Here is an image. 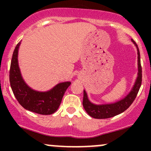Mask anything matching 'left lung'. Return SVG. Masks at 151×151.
<instances>
[{
	"instance_id": "8db88e82",
	"label": "left lung",
	"mask_w": 151,
	"mask_h": 151,
	"mask_svg": "<svg viewBox=\"0 0 151 151\" xmlns=\"http://www.w3.org/2000/svg\"><path fill=\"white\" fill-rule=\"evenodd\" d=\"M134 45L137 49L138 55V73L137 77L135 81L131 91L127 95L121 99L113 103L102 104H96L91 102L88 98V95L85 90H84V98H83V106L90 116L94 119H109L115 116L119 115L126 111L136 99L140 87L141 86L142 81V69L141 65V58H140V52L138 45L133 39H131Z\"/></svg>"
}]
</instances>
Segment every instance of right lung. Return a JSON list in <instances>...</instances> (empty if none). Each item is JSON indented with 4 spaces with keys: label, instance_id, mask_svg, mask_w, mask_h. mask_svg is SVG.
Here are the masks:
<instances>
[{
    "label": "right lung",
    "instance_id": "add662e5",
    "mask_svg": "<svg viewBox=\"0 0 151 151\" xmlns=\"http://www.w3.org/2000/svg\"><path fill=\"white\" fill-rule=\"evenodd\" d=\"M21 42L15 47L10 69V83L12 91L20 105L30 111L50 115L58 110L70 81L59 83L46 91L35 90L26 84L18 65V51Z\"/></svg>",
    "mask_w": 151,
    "mask_h": 151
}]
</instances>
